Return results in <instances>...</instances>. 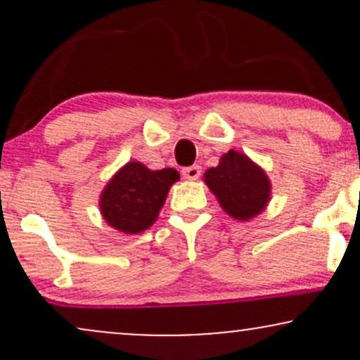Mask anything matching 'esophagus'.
<instances>
[{"label": "esophagus", "instance_id": "1", "mask_svg": "<svg viewBox=\"0 0 360 360\" xmlns=\"http://www.w3.org/2000/svg\"><path fill=\"white\" fill-rule=\"evenodd\" d=\"M183 176L186 177V179L189 181H196L198 177L201 176V167L200 166H191V167H184L183 171Z\"/></svg>", "mask_w": 360, "mask_h": 360}]
</instances>
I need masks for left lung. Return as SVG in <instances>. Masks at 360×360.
<instances>
[{
  "label": "left lung",
  "instance_id": "8db88e82",
  "mask_svg": "<svg viewBox=\"0 0 360 360\" xmlns=\"http://www.w3.org/2000/svg\"><path fill=\"white\" fill-rule=\"evenodd\" d=\"M205 183L225 213L247 221L264 212L271 200V181L266 171L245 154L229 150L217 167L205 172Z\"/></svg>",
  "mask_w": 360,
  "mask_h": 360
}]
</instances>
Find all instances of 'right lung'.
I'll list each match as a JSON object with an SVG mask.
<instances>
[{
    "instance_id": "obj_1",
    "label": "right lung",
    "mask_w": 360,
    "mask_h": 360,
    "mask_svg": "<svg viewBox=\"0 0 360 360\" xmlns=\"http://www.w3.org/2000/svg\"><path fill=\"white\" fill-rule=\"evenodd\" d=\"M179 179L176 169L150 171L128 162L110 179L100 196L105 221L120 232L134 235L147 230L159 217L171 186Z\"/></svg>"
}]
</instances>
